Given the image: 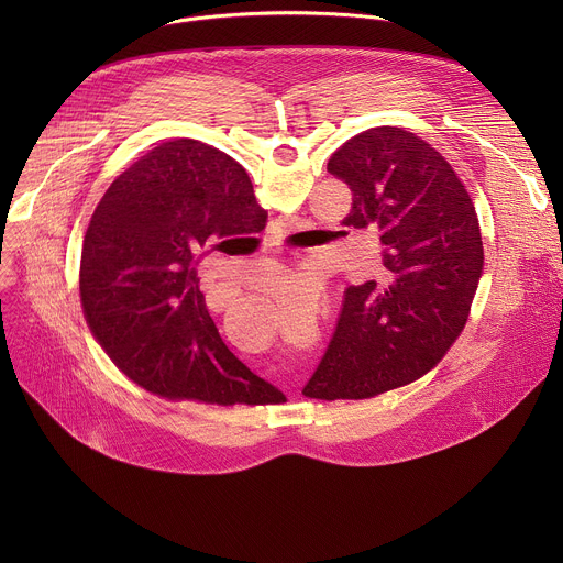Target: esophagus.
Returning a JSON list of instances; mask_svg holds the SVG:
<instances>
[{
	"mask_svg": "<svg viewBox=\"0 0 563 563\" xmlns=\"http://www.w3.org/2000/svg\"><path fill=\"white\" fill-rule=\"evenodd\" d=\"M202 283H205V280H202Z\"/></svg>",
	"mask_w": 563,
	"mask_h": 563,
	"instance_id": "34e87169",
	"label": "esophagus"
}]
</instances>
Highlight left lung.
I'll list each match as a JSON object with an SVG mask.
<instances>
[{"label":"left lung","instance_id":"left-lung-1","mask_svg":"<svg viewBox=\"0 0 563 563\" xmlns=\"http://www.w3.org/2000/svg\"><path fill=\"white\" fill-rule=\"evenodd\" d=\"M328 172L352 189L343 224L380 233V269L347 287L302 394L369 398L417 380L456 341L484 269V243L463 183L415 133L363 131L332 155Z\"/></svg>","mask_w":563,"mask_h":563}]
</instances>
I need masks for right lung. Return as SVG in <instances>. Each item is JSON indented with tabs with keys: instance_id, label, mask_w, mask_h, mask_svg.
I'll list each match as a JSON object with an SVG mask.
<instances>
[{
	"instance_id": "add662e5",
	"label": "right lung",
	"mask_w": 563,
	"mask_h": 563,
	"mask_svg": "<svg viewBox=\"0 0 563 563\" xmlns=\"http://www.w3.org/2000/svg\"><path fill=\"white\" fill-rule=\"evenodd\" d=\"M265 222L247 172L198 140L159 144L113 180L85 235L79 294L93 336L131 380L220 406L283 400L222 343L196 278L205 254Z\"/></svg>"
}]
</instances>
